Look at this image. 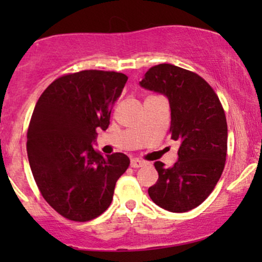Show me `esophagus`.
<instances>
[{
	"label": "esophagus",
	"mask_w": 262,
	"mask_h": 262,
	"mask_svg": "<svg viewBox=\"0 0 262 262\" xmlns=\"http://www.w3.org/2000/svg\"><path fill=\"white\" fill-rule=\"evenodd\" d=\"M144 165H145V162L139 160V159H133V160L130 161V166L133 167V169H138V167H143Z\"/></svg>",
	"instance_id": "34e87169"
}]
</instances>
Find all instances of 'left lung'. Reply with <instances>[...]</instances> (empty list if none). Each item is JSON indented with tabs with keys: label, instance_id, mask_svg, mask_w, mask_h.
Instances as JSON below:
<instances>
[{
	"label": "left lung",
	"instance_id": "1",
	"mask_svg": "<svg viewBox=\"0 0 262 262\" xmlns=\"http://www.w3.org/2000/svg\"><path fill=\"white\" fill-rule=\"evenodd\" d=\"M140 86L169 98L171 139L180 143L172 166L154 162L159 180L149 196L170 212H188L212 193L224 170L228 125L223 106L200 75L171 64L150 68Z\"/></svg>",
	"mask_w": 262,
	"mask_h": 262
}]
</instances>
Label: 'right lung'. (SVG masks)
I'll use <instances>...</instances> for the list:
<instances>
[{
    "instance_id": "1",
    "label": "right lung",
    "mask_w": 262,
    "mask_h": 262,
    "mask_svg": "<svg viewBox=\"0 0 262 262\" xmlns=\"http://www.w3.org/2000/svg\"><path fill=\"white\" fill-rule=\"evenodd\" d=\"M116 71L83 70L54 80L41 93L27 132V152L41 196L74 222L97 218L112 202L129 158H103L92 143L106 130L112 108L127 82Z\"/></svg>"
}]
</instances>
